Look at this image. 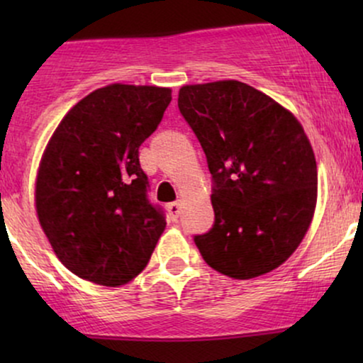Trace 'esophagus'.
<instances>
[{
    "instance_id": "1",
    "label": "esophagus",
    "mask_w": 363,
    "mask_h": 363,
    "mask_svg": "<svg viewBox=\"0 0 363 363\" xmlns=\"http://www.w3.org/2000/svg\"><path fill=\"white\" fill-rule=\"evenodd\" d=\"M167 211H169L170 218L177 220L179 215H181V203H177V201L169 203V205H167Z\"/></svg>"
}]
</instances>
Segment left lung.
Masks as SVG:
<instances>
[{
	"label": "left lung",
	"instance_id": "1",
	"mask_svg": "<svg viewBox=\"0 0 363 363\" xmlns=\"http://www.w3.org/2000/svg\"><path fill=\"white\" fill-rule=\"evenodd\" d=\"M177 106L213 182L215 223L194 235L203 259L235 280L278 268L302 242L318 198V167L301 123L237 80L182 86Z\"/></svg>",
	"mask_w": 363,
	"mask_h": 363
}]
</instances>
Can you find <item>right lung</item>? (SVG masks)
<instances>
[{"label":"right lung","instance_id":"obj_1","mask_svg":"<svg viewBox=\"0 0 363 363\" xmlns=\"http://www.w3.org/2000/svg\"><path fill=\"white\" fill-rule=\"evenodd\" d=\"M170 89L107 85L82 99L54 131L35 184L40 227L69 272L104 286L148 264L165 213L148 198L140 147L160 124Z\"/></svg>","mask_w":363,"mask_h":363}]
</instances>
